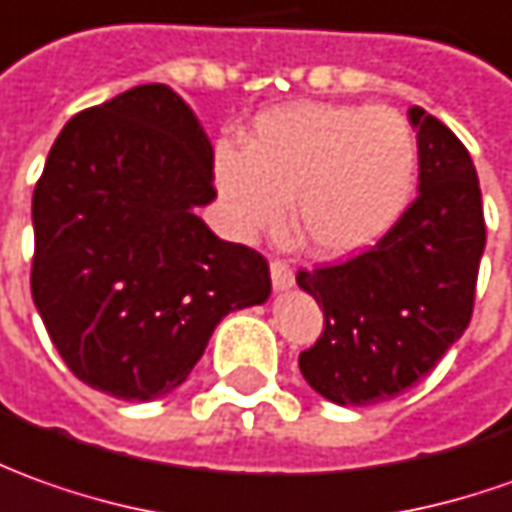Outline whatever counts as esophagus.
Masks as SVG:
<instances>
[{
  "label": "esophagus",
  "instance_id": "obj_1",
  "mask_svg": "<svg viewBox=\"0 0 512 512\" xmlns=\"http://www.w3.org/2000/svg\"><path fill=\"white\" fill-rule=\"evenodd\" d=\"M269 269H271V285H274V291H288V288L294 285V269H291L285 260H271Z\"/></svg>",
  "mask_w": 512,
  "mask_h": 512
}]
</instances>
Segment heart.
Returning a JSON list of instances; mask_svg holds the SVG:
<instances>
[{
    "label": "heart",
    "instance_id": "obj_1",
    "mask_svg": "<svg viewBox=\"0 0 512 512\" xmlns=\"http://www.w3.org/2000/svg\"><path fill=\"white\" fill-rule=\"evenodd\" d=\"M215 187L241 238L283 227L308 252L342 260L381 243L409 207L417 139L389 106L294 103L260 114L246 148H215Z\"/></svg>",
    "mask_w": 512,
    "mask_h": 512
}]
</instances>
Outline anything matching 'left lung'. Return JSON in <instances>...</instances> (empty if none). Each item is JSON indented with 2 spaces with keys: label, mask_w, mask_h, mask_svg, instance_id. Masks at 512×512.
<instances>
[{
  "label": "left lung",
  "mask_w": 512,
  "mask_h": 512,
  "mask_svg": "<svg viewBox=\"0 0 512 512\" xmlns=\"http://www.w3.org/2000/svg\"><path fill=\"white\" fill-rule=\"evenodd\" d=\"M420 184L381 243L339 266L300 271L325 330L300 353L302 378L339 406H373L417 384L460 339L471 314L485 215L479 179L454 131L420 106Z\"/></svg>",
  "instance_id": "left-lung-1"
}]
</instances>
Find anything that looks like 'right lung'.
I'll return each instance as SVG.
<instances>
[{
  "label": "right lung",
  "instance_id": "add662e5",
  "mask_svg": "<svg viewBox=\"0 0 512 512\" xmlns=\"http://www.w3.org/2000/svg\"><path fill=\"white\" fill-rule=\"evenodd\" d=\"M212 145L165 83L75 114L33 193V302L66 367L120 401L182 384L215 325L271 294L266 257L221 241Z\"/></svg>",
  "mask_w": 512,
  "mask_h": 512
}]
</instances>
